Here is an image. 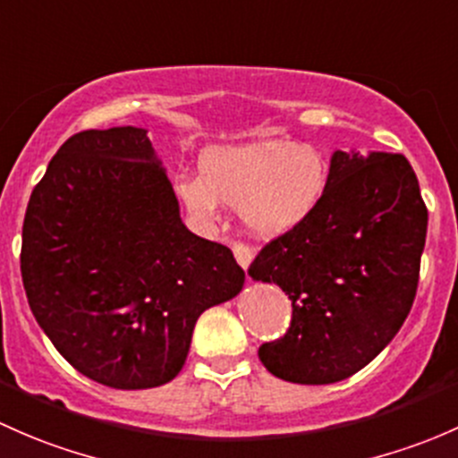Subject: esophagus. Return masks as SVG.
<instances>
[{"mask_svg":"<svg viewBox=\"0 0 458 458\" xmlns=\"http://www.w3.org/2000/svg\"><path fill=\"white\" fill-rule=\"evenodd\" d=\"M233 256H235V260H238L240 267L247 271V268L251 267L253 258H256V249H251L249 244H244V242H235L233 244Z\"/></svg>","mask_w":458,"mask_h":458,"instance_id":"esophagus-1","label":"esophagus"}]
</instances>
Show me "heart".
I'll use <instances>...</instances> for the list:
<instances>
[{
  "instance_id": "b5f03b06",
  "label": "heart",
  "mask_w": 458,
  "mask_h": 458,
  "mask_svg": "<svg viewBox=\"0 0 458 458\" xmlns=\"http://www.w3.org/2000/svg\"><path fill=\"white\" fill-rule=\"evenodd\" d=\"M202 176H181L176 196L198 223H214L220 202L240 211L244 227L277 238L300 227L328 187V163L310 145L289 140L211 148L200 157Z\"/></svg>"
}]
</instances>
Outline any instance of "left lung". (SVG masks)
I'll use <instances>...</instances> for the list:
<instances>
[{"label": "left lung", "instance_id": "left-lung-1", "mask_svg": "<svg viewBox=\"0 0 458 458\" xmlns=\"http://www.w3.org/2000/svg\"><path fill=\"white\" fill-rule=\"evenodd\" d=\"M428 209L402 154L333 152L318 209L249 267L293 301L284 337L262 344L271 375L335 384L369 366L399 333L417 295Z\"/></svg>", "mask_w": 458, "mask_h": 458}]
</instances>
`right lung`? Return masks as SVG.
I'll return each instance as SVG.
<instances>
[{
	"mask_svg": "<svg viewBox=\"0 0 458 458\" xmlns=\"http://www.w3.org/2000/svg\"><path fill=\"white\" fill-rule=\"evenodd\" d=\"M21 280L37 324L81 375L119 390L167 384L196 319L242 291L231 249L191 233L148 130L70 136L32 190Z\"/></svg>",
	"mask_w": 458,
	"mask_h": 458,
	"instance_id": "1",
	"label": "right lung"
}]
</instances>
